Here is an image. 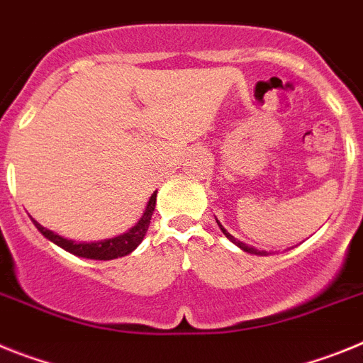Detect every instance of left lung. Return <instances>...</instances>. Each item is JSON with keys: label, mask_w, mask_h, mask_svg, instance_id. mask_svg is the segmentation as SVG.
<instances>
[{"label": "left lung", "mask_w": 363, "mask_h": 363, "mask_svg": "<svg viewBox=\"0 0 363 363\" xmlns=\"http://www.w3.org/2000/svg\"><path fill=\"white\" fill-rule=\"evenodd\" d=\"M217 225H219V228H220V230H223V234H225V235H226V238H228V239H230V241L234 242V245H238V247H239V248H242V250H245V252H250V254H264V252H259V250H256V248H252V247H248L247 242H241V241H239V239H235V238H234V235H232V234H228V232H226V230H225V228H223V225H220L219 220H217Z\"/></svg>", "instance_id": "8db88e82"}]
</instances>
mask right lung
<instances>
[{"label": "right lung", "mask_w": 363, "mask_h": 363, "mask_svg": "<svg viewBox=\"0 0 363 363\" xmlns=\"http://www.w3.org/2000/svg\"><path fill=\"white\" fill-rule=\"evenodd\" d=\"M155 203H157V191L150 197V203H147L146 210H144L143 217L138 220L137 225L133 228L125 232V234L118 235V238L113 239H106V241H99V242H77L71 241V239H65L62 235L55 234V232H50V230L43 228L40 223L33 219L34 226H36L43 235H45L49 241H52L55 245H58L60 248H64V250L71 252L74 256L78 257H87V259H100V261H107V259H115V257H122L128 256L129 252H133L135 248L143 242L144 235L147 232V226L151 223V216H153V210H155Z\"/></svg>", "instance_id": "1"}]
</instances>
